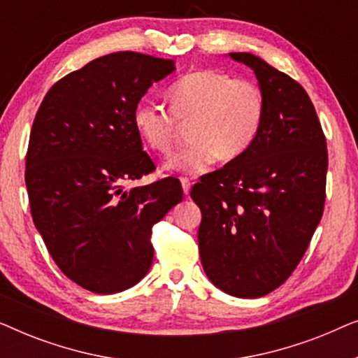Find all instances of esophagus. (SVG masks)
I'll list each match as a JSON object with an SVG mask.
<instances>
[{
    "mask_svg": "<svg viewBox=\"0 0 358 358\" xmlns=\"http://www.w3.org/2000/svg\"><path fill=\"white\" fill-rule=\"evenodd\" d=\"M180 184H182L184 195H189V192H190V180L187 178H180Z\"/></svg>",
    "mask_w": 358,
    "mask_h": 358,
    "instance_id": "34e87169",
    "label": "esophagus"
}]
</instances>
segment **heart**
<instances>
[{"label": "heart", "mask_w": 358, "mask_h": 358, "mask_svg": "<svg viewBox=\"0 0 358 358\" xmlns=\"http://www.w3.org/2000/svg\"><path fill=\"white\" fill-rule=\"evenodd\" d=\"M169 107L145 101L136 106L134 125L148 148L168 153L179 122H190L192 140L166 161L164 168L189 176L203 174L218 158L233 161L256 141L266 117L262 90L251 80L224 71L195 70L168 90Z\"/></svg>", "instance_id": "1"}]
</instances>
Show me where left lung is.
Here are the masks:
<instances>
[{
  "mask_svg": "<svg viewBox=\"0 0 358 358\" xmlns=\"http://www.w3.org/2000/svg\"><path fill=\"white\" fill-rule=\"evenodd\" d=\"M251 68L266 99L251 148L194 185L202 210L199 252L215 287L259 298L282 285L305 256L326 199L327 150L315 106L295 80L252 53H229Z\"/></svg>",
  "mask_w": 358,
  "mask_h": 358,
  "instance_id": "8db88e82",
  "label": "left lung"
}]
</instances>
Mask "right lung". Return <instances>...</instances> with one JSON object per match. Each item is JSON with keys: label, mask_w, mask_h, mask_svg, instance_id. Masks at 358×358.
<instances>
[{"label": "right lung", "mask_w": 358, "mask_h": 358, "mask_svg": "<svg viewBox=\"0 0 358 358\" xmlns=\"http://www.w3.org/2000/svg\"><path fill=\"white\" fill-rule=\"evenodd\" d=\"M174 70L173 60L109 53L57 81L34 119L26 156L34 224L60 271L90 292L138 283L153 262L151 228L182 200L171 178L124 187L155 171L134 112Z\"/></svg>", "instance_id": "right-lung-1"}]
</instances>
